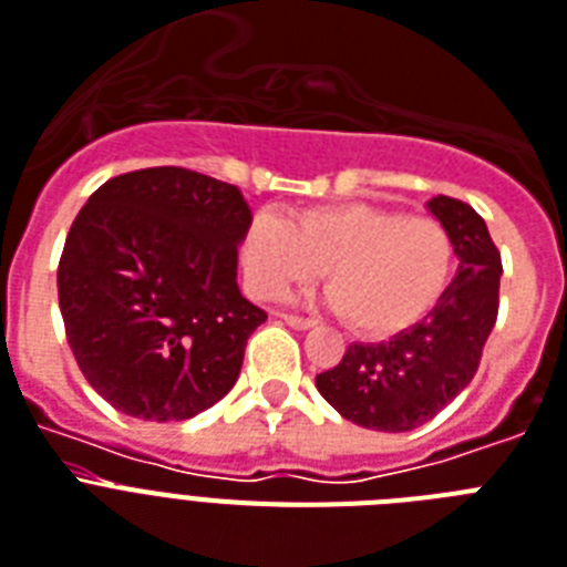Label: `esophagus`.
<instances>
[{"mask_svg": "<svg viewBox=\"0 0 567 567\" xmlns=\"http://www.w3.org/2000/svg\"><path fill=\"white\" fill-rule=\"evenodd\" d=\"M282 320L288 326H293V329H315L317 320L315 317H299V315H282Z\"/></svg>", "mask_w": 567, "mask_h": 567, "instance_id": "obj_1", "label": "esophagus"}]
</instances>
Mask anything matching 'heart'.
<instances>
[{
	"label": "heart",
	"mask_w": 567,
	"mask_h": 567,
	"mask_svg": "<svg viewBox=\"0 0 567 567\" xmlns=\"http://www.w3.org/2000/svg\"><path fill=\"white\" fill-rule=\"evenodd\" d=\"M454 259L443 220L363 200L315 206L293 224L259 212L241 238L244 276L256 297H288L326 268L331 302L367 338L422 323L449 291Z\"/></svg>",
	"instance_id": "b5f03b06"
}]
</instances>
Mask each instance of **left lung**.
I'll list each match as a JSON object with an SVG mask.
<instances>
[{
    "mask_svg": "<svg viewBox=\"0 0 567 567\" xmlns=\"http://www.w3.org/2000/svg\"><path fill=\"white\" fill-rule=\"evenodd\" d=\"M427 209L449 227L460 259L440 306L388 343H352L338 367L317 375L326 402L372 431H413L454 402L475 379L498 320L504 268L486 220L457 197H434Z\"/></svg>",
    "mask_w": 567,
    "mask_h": 567,
    "instance_id": "8db88e82",
    "label": "left lung"
}]
</instances>
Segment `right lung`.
<instances>
[{"label": "right lung", "instance_id": "1", "mask_svg": "<svg viewBox=\"0 0 567 567\" xmlns=\"http://www.w3.org/2000/svg\"><path fill=\"white\" fill-rule=\"evenodd\" d=\"M241 188L159 165L95 188L58 265L66 340L116 411L179 422L224 399L268 315L236 282Z\"/></svg>", "mask_w": 567, "mask_h": 567}]
</instances>
